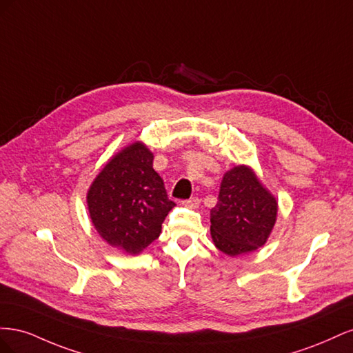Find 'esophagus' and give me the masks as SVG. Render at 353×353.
<instances>
[{"label":"esophagus","mask_w":353,"mask_h":353,"mask_svg":"<svg viewBox=\"0 0 353 353\" xmlns=\"http://www.w3.org/2000/svg\"><path fill=\"white\" fill-rule=\"evenodd\" d=\"M183 205L190 208V209H197L199 205H200V200H199V197H191L188 200H184Z\"/></svg>","instance_id":"obj_1"}]
</instances>
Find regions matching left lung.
Listing matches in <instances>:
<instances>
[{
  "label": "left lung",
  "instance_id": "left-lung-1",
  "mask_svg": "<svg viewBox=\"0 0 353 353\" xmlns=\"http://www.w3.org/2000/svg\"><path fill=\"white\" fill-rule=\"evenodd\" d=\"M279 203L253 172L239 165L223 174L216 206L210 210L213 244L228 256L254 252L268 240Z\"/></svg>",
  "mask_w": 353,
  "mask_h": 353
}]
</instances>
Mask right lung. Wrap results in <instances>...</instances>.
<instances>
[{
	"instance_id": "obj_1",
	"label": "right lung",
	"mask_w": 353,
	"mask_h": 353,
	"mask_svg": "<svg viewBox=\"0 0 353 353\" xmlns=\"http://www.w3.org/2000/svg\"><path fill=\"white\" fill-rule=\"evenodd\" d=\"M153 157L143 143L130 144L104 165L87 194L94 228L128 254L141 253L160 236L175 206L153 169Z\"/></svg>"
}]
</instances>
